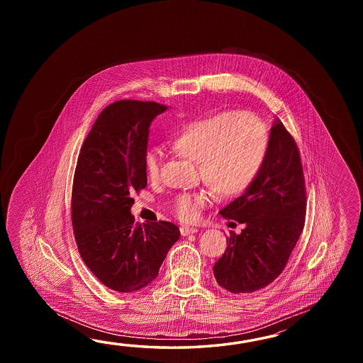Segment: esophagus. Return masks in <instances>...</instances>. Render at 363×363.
<instances>
[{"mask_svg": "<svg viewBox=\"0 0 363 363\" xmlns=\"http://www.w3.org/2000/svg\"><path fill=\"white\" fill-rule=\"evenodd\" d=\"M199 231L197 228H192V227H180V233L182 236H188V235H193Z\"/></svg>", "mask_w": 363, "mask_h": 363, "instance_id": "34e87169", "label": "esophagus"}]
</instances>
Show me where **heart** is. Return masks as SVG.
<instances>
[{"label": "heart", "mask_w": 363, "mask_h": 363, "mask_svg": "<svg viewBox=\"0 0 363 363\" xmlns=\"http://www.w3.org/2000/svg\"><path fill=\"white\" fill-rule=\"evenodd\" d=\"M179 155L199 163L200 177L219 197H236L255 182L270 149V132L258 116L247 111H222L184 124L171 140ZM162 155L149 149L144 171L149 180L160 177ZM208 201L203 193H182L174 201V213L192 222Z\"/></svg>", "instance_id": "obj_1"}]
</instances>
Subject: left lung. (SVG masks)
Here are the masks:
<instances>
[{
	"label": "left lung",
	"instance_id": "1",
	"mask_svg": "<svg viewBox=\"0 0 363 363\" xmlns=\"http://www.w3.org/2000/svg\"><path fill=\"white\" fill-rule=\"evenodd\" d=\"M220 214L245 228L227 238V249L213 267L218 284L231 294H252L269 286L284 270L306 216L301 155L280 121L271 128L262 170Z\"/></svg>",
	"mask_w": 363,
	"mask_h": 363
}]
</instances>
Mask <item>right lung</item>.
Here are the masks:
<instances>
[{
    "instance_id": "obj_1",
    "label": "right lung",
    "mask_w": 363,
    "mask_h": 363,
    "mask_svg": "<svg viewBox=\"0 0 363 363\" xmlns=\"http://www.w3.org/2000/svg\"><path fill=\"white\" fill-rule=\"evenodd\" d=\"M167 106L121 100L101 111L77 157L71 222L77 250L93 275L116 292L155 280L180 231L171 222L135 223L133 193L147 186L149 125Z\"/></svg>"
}]
</instances>
